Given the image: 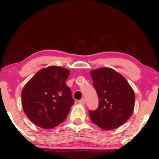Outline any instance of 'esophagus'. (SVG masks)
Masks as SVG:
<instances>
[{"instance_id":"34e87169","label":"esophagus","mask_w":159,"mask_h":159,"mask_svg":"<svg viewBox=\"0 0 159 159\" xmlns=\"http://www.w3.org/2000/svg\"><path fill=\"white\" fill-rule=\"evenodd\" d=\"M78 102H79V104H81V105H85V99L84 98H81V100L78 101Z\"/></svg>"}]
</instances>
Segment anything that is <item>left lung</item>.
Wrapping results in <instances>:
<instances>
[{
  "mask_svg": "<svg viewBox=\"0 0 159 159\" xmlns=\"http://www.w3.org/2000/svg\"><path fill=\"white\" fill-rule=\"evenodd\" d=\"M90 75L99 101L98 108L89 112L92 122L103 130L121 126L134 111L132 87L121 74L108 67L93 69Z\"/></svg>",
  "mask_w": 159,
  "mask_h": 159,
  "instance_id": "obj_1",
  "label": "left lung"
}]
</instances>
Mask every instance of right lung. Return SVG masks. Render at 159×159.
<instances>
[{
  "label": "right lung",
  "mask_w": 159,
  "mask_h": 159,
  "mask_svg": "<svg viewBox=\"0 0 159 159\" xmlns=\"http://www.w3.org/2000/svg\"><path fill=\"white\" fill-rule=\"evenodd\" d=\"M70 71L50 66L38 71L21 91V105L28 119L45 129L57 126L67 117L74 100L66 84Z\"/></svg>",
  "instance_id": "add662e5"
}]
</instances>
